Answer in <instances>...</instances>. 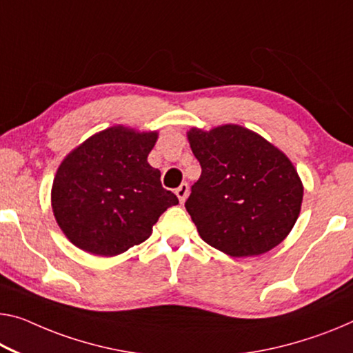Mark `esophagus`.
<instances>
[{"label":"esophagus","mask_w":353,"mask_h":353,"mask_svg":"<svg viewBox=\"0 0 353 353\" xmlns=\"http://www.w3.org/2000/svg\"><path fill=\"white\" fill-rule=\"evenodd\" d=\"M175 194H176L178 200H180V202L183 203L184 200L188 199V194H189V186H188V183H183V184H180V188L175 189Z\"/></svg>","instance_id":"1"}]
</instances>
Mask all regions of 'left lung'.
<instances>
[{
	"instance_id": "8db88e82",
	"label": "left lung",
	"mask_w": 353,
	"mask_h": 353,
	"mask_svg": "<svg viewBox=\"0 0 353 353\" xmlns=\"http://www.w3.org/2000/svg\"><path fill=\"white\" fill-rule=\"evenodd\" d=\"M188 140L202 175L184 207L200 238L230 257L260 256L284 241L305 188L283 151L240 124L191 128Z\"/></svg>"
}]
</instances>
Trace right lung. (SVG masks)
<instances>
[{"instance_id": "obj_1", "label": "right lung", "mask_w": 353, "mask_h": 353, "mask_svg": "<svg viewBox=\"0 0 353 353\" xmlns=\"http://www.w3.org/2000/svg\"><path fill=\"white\" fill-rule=\"evenodd\" d=\"M158 131L115 124L91 135L59 164L52 210L68 240L82 251L113 257L148 240L164 211L178 203L148 164Z\"/></svg>"}]
</instances>
